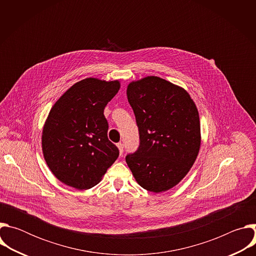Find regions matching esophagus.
Wrapping results in <instances>:
<instances>
[{
    "label": "esophagus",
    "instance_id": "esophagus-1",
    "mask_svg": "<svg viewBox=\"0 0 256 256\" xmlns=\"http://www.w3.org/2000/svg\"><path fill=\"white\" fill-rule=\"evenodd\" d=\"M116 146H118V148L120 154V156H122V153H124V144H122V142H118Z\"/></svg>",
    "mask_w": 256,
    "mask_h": 256
}]
</instances>
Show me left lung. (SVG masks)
<instances>
[{"mask_svg": "<svg viewBox=\"0 0 256 256\" xmlns=\"http://www.w3.org/2000/svg\"><path fill=\"white\" fill-rule=\"evenodd\" d=\"M128 100L140 132L138 151L126 157L136 181L163 192L186 177L200 148V122L188 92L165 79L148 76L128 85Z\"/></svg>", "mask_w": 256, "mask_h": 256, "instance_id": "left-lung-1", "label": "left lung"}]
</instances>
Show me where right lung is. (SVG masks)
<instances>
[{
	"label": "right lung",
	"instance_id": "right-lung-1",
	"mask_svg": "<svg viewBox=\"0 0 256 256\" xmlns=\"http://www.w3.org/2000/svg\"><path fill=\"white\" fill-rule=\"evenodd\" d=\"M120 88L118 80L86 78L52 105L42 128V153L52 173L66 186L92 188L118 159L103 112Z\"/></svg>",
	"mask_w": 256,
	"mask_h": 256
}]
</instances>
